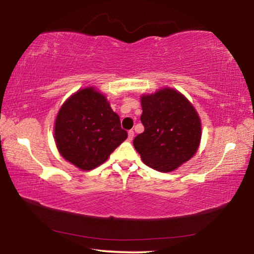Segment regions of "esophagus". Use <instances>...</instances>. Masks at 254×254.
<instances>
[{
  "instance_id": "obj_1",
  "label": "esophagus",
  "mask_w": 254,
  "mask_h": 254,
  "mask_svg": "<svg viewBox=\"0 0 254 254\" xmlns=\"http://www.w3.org/2000/svg\"><path fill=\"white\" fill-rule=\"evenodd\" d=\"M133 137H134V131L130 130V131L127 132V139H128V141H132Z\"/></svg>"
}]
</instances>
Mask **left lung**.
<instances>
[{
	"mask_svg": "<svg viewBox=\"0 0 254 254\" xmlns=\"http://www.w3.org/2000/svg\"><path fill=\"white\" fill-rule=\"evenodd\" d=\"M144 131L133 145L145 165L169 173L198 149L201 127L197 112L182 94L170 88L141 98Z\"/></svg>",
	"mask_w": 254,
	"mask_h": 254,
	"instance_id": "1",
	"label": "left lung"
}]
</instances>
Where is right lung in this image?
Segmentation results:
<instances>
[{
    "label": "right lung",
    "mask_w": 254,
    "mask_h": 254,
    "mask_svg": "<svg viewBox=\"0 0 254 254\" xmlns=\"http://www.w3.org/2000/svg\"><path fill=\"white\" fill-rule=\"evenodd\" d=\"M127 137L119 115L94 88L70 96L56 119L55 139L60 154L83 170L105 162Z\"/></svg>",
    "instance_id": "right-lung-1"
}]
</instances>
